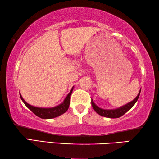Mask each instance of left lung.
<instances>
[{"instance_id": "1", "label": "left lung", "mask_w": 159, "mask_h": 159, "mask_svg": "<svg viewBox=\"0 0 159 159\" xmlns=\"http://www.w3.org/2000/svg\"><path fill=\"white\" fill-rule=\"evenodd\" d=\"M140 92H141V89L139 90V92L138 93V96L134 98L133 101H131L130 102H129L125 105H123L122 107H119L118 109H102L100 107H99L98 106H97L95 103H94V102L93 100H91V104H92L93 108L94 110L98 113V114H99L102 116H104L107 118H119L120 116H122L123 114H125L126 112L129 111L132 107L134 106V104L136 103L137 101L139 98V96L140 95Z\"/></svg>"}]
</instances>
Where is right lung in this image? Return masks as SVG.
Masks as SVG:
<instances>
[{
  "instance_id": "1",
  "label": "right lung",
  "mask_w": 159,
  "mask_h": 159,
  "mask_svg": "<svg viewBox=\"0 0 159 159\" xmlns=\"http://www.w3.org/2000/svg\"><path fill=\"white\" fill-rule=\"evenodd\" d=\"M73 89L74 87L71 88L70 93L67 95L65 99H64L62 103H61L60 104H59V105L56 107H51V108H42V107L32 106L31 104H28L27 102L23 99L20 93V95L21 99L24 102V104H25L35 115H36L37 116L41 118H44V119H50V118H56L59 116L64 114V113L68 110L70 104V99H71V95L72 93V91H73Z\"/></svg>"
}]
</instances>
